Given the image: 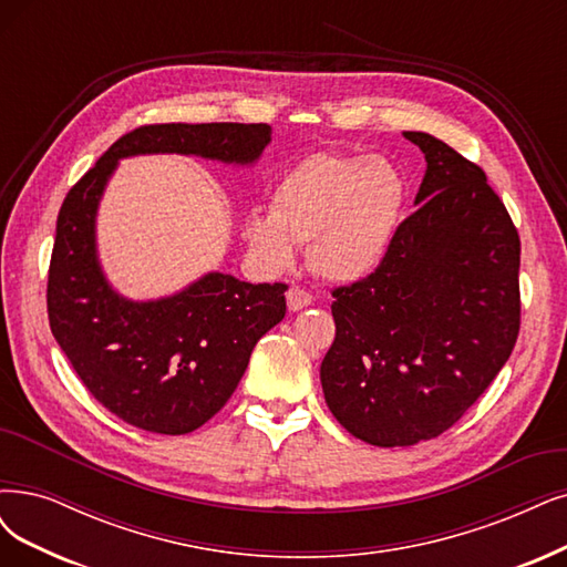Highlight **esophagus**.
I'll return each instance as SVG.
<instances>
[{"label": "esophagus", "instance_id": "obj_1", "mask_svg": "<svg viewBox=\"0 0 567 567\" xmlns=\"http://www.w3.org/2000/svg\"><path fill=\"white\" fill-rule=\"evenodd\" d=\"M312 301H316V299H312L310 291H306V289H301V287H289V291H287V308H289L291 312L308 308Z\"/></svg>", "mask_w": 567, "mask_h": 567}]
</instances>
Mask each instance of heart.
Segmentation results:
<instances>
[{"label": "heart", "mask_w": 567, "mask_h": 567, "mask_svg": "<svg viewBox=\"0 0 567 567\" xmlns=\"http://www.w3.org/2000/svg\"><path fill=\"white\" fill-rule=\"evenodd\" d=\"M409 203L400 167L383 156L312 154L272 186L268 215H249L245 240L264 266L287 268L295 243L333 282H358L383 264Z\"/></svg>", "instance_id": "obj_1"}]
</instances>
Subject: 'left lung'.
I'll return each instance as SVG.
<instances>
[{
    "mask_svg": "<svg viewBox=\"0 0 567 567\" xmlns=\"http://www.w3.org/2000/svg\"><path fill=\"white\" fill-rule=\"evenodd\" d=\"M427 171L383 264L333 289L337 339L320 381L333 417L371 446H413L455 425L493 383L520 324V240L486 173L406 131Z\"/></svg>",
    "mask_w": 567,
    "mask_h": 567,
    "instance_id": "left-lung-1",
    "label": "left lung"
}]
</instances>
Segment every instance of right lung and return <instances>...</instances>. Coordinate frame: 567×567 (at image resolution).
<instances>
[{
  "label": "right lung",
  "instance_id": "right-lung-1",
  "mask_svg": "<svg viewBox=\"0 0 567 567\" xmlns=\"http://www.w3.org/2000/svg\"><path fill=\"white\" fill-rule=\"evenodd\" d=\"M266 123H158L116 140L60 207L49 268V322L74 371L121 421L156 434H186L234 394L249 354L285 318L287 285H251L205 272L177 295L133 301L100 266L95 219L121 158L182 154L255 165Z\"/></svg>",
  "mask_w": 567,
  "mask_h": 567
}]
</instances>
